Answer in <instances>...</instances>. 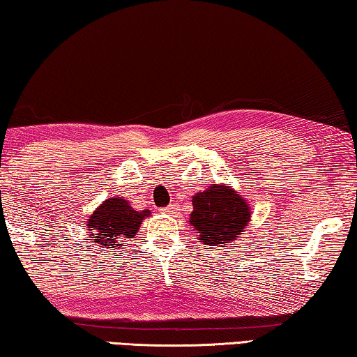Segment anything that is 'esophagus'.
<instances>
[{
	"label": "esophagus",
	"instance_id": "1",
	"mask_svg": "<svg viewBox=\"0 0 357 357\" xmlns=\"http://www.w3.org/2000/svg\"><path fill=\"white\" fill-rule=\"evenodd\" d=\"M175 212V207H162L161 213H174Z\"/></svg>",
	"mask_w": 357,
	"mask_h": 357
}]
</instances>
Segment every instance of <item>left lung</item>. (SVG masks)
Instances as JSON below:
<instances>
[{
  "label": "left lung",
  "mask_w": 357,
  "mask_h": 357,
  "mask_svg": "<svg viewBox=\"0 0 357 357\" xmlns=\"http://www.w3.org/2000/svg\"><path fill=\"white\" fill-rule=\"evenodd\" d=\"M190 225L207 245H227L245 231L250 222L248 199L225 183H212L193 196Z\"/></svg>",
  "instance_id": "obj_1"
}]
</instances>
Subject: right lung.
I'll list each match as a JSON object with an SVG mask.
<instances>
[{
  "label": "right lung",
  "mask_w": 357,
  "mask_h": 357,
  "mask_svg": "<svg viewBox=\"0 0 357 357\" xmlns=\"http://www.w3.org/2000/svg\"><path fill=\"white\" fill-rule=\"evenodd\" d=\"M151 212L137 211L121 196L108 197L91 212L86 222L91 241L103 249H113L124 245L128 239L134 238L140 229L142 222L150 217Z\"/></svg>",
  "instance_id": "add662e5"
}]
</instances>
